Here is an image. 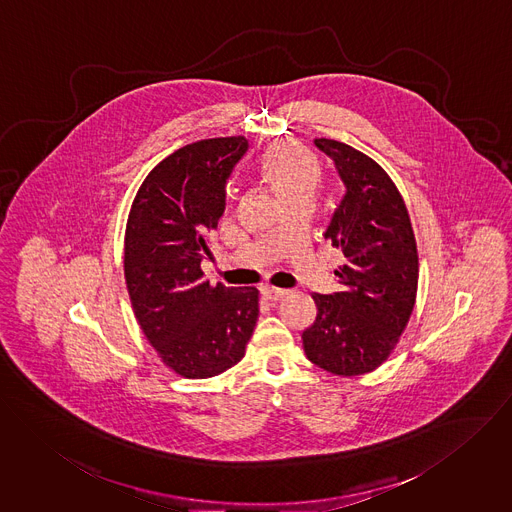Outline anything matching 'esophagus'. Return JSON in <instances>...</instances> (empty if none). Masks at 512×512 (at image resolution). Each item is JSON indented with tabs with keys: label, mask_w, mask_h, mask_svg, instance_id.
Listing matches in <instances>:
<instances>
[{
	"label": "esophagus",
	"mask_w": 512,
	"mask_h": 512,
	"mask_svg": "<svg viewBox=\"0 0 512 512\" xmlns=\"http://www.w3.org/2000/svg\"><path fill=\"white\" fill-rule=\"evenodd\" d=\"M261 294L265 300H271V302H277V300H283L284 296L288 294V290L284 288H275V286H265L261 288Z\"/></svg>",
	"instance_id": "obj_1"
}]
</instances>
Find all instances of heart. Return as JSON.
<instances>
[{"label": "heart", "mask_w": 512, "mask_h": 512, "mask_svg": "<svg viewBox=\"0 0 512 512\" xmlns=\"http://www.w3.org/2000/svg\"><path fill=\"white\" fill-rule=\"evenodd\" d=\"M259 171L286 204L298 198H312L322 180L320 161L310 151L288 141L275 143L265 151Z\"/></svg>", "instance_id": "1"}]
</instances>
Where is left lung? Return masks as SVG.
I'll return each mask as SVG.
<instances>
[{"label": "left lung", "instance_id": "8db88e82", "mask_svg": "<svg viewBox=\"0 0 512 512\" xmlns=\"http://www.w3.org/2000/svg\"><path fill=\"white\" fill-rule=\"evenodd\" d=\"M347 188L326 239L345 263L340 292L312 294L316 320L302 332L306 357L324 371L357 377L395 351L418 290V251L406 204L385 169L334 139H316Z\"/></svg>", "mask_w": 512, "mask_h": 512}]
</instances>
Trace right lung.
Instances as JSON below:
<instances>
[{
    "instance_id": "1",
    "label": "right lung",
    "mask_w": 512,
    "mask_h": 512,
    "mask_svg": "<svg viewBox=\"0 0 512 512\" xmlns=\"http://www.w3.org/2000/svg\"><path fill=\"white\" fill-rule=\"evenodd\" d=\"M247 149L235 135L174 151L145 176L129 210L123 275L135 318L161 361L186 379L237 365L257 324L255 286L210 284L200 269Z\"/></svg>"
}]
</instances>
